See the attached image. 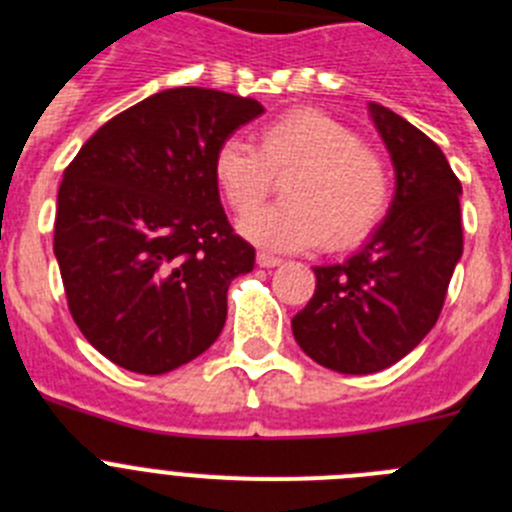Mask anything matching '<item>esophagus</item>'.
I'll return each instance as SVG.
<instances>
[{"label": "esophagus", "instance_id": "1", "mask_svg": "<svg viewBox=\"0 0 512 512\" xmlns=\"http://www.w3.org/2000/svg\"><path fill=\"white\" fill-rule=\"evenodd\" d=\"M256 264H259L261 269H274V266L282 264V259H279V256H271V253L261 251L259 256H256Z\"/></svg>", "mask_w": 512, "mask_h": 512}]
</instances>
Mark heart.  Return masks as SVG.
I'll use <instances>...</instances> for the list:
<instances>
[{
  "mask_svg": "<svg viewBox=\"0 0 512 512\" xmlns=\"http://www.w3.org/2000/svg\"><path fill=\"white\" fill-rule=\"evenodd\" d=\"M287 206L246 212L238 230L253 246L274 253L356 248L374 235L392 207V171L377 148L323 110L287 112L269 122L261 146L241 133L220 140L212 176L233 210H250L270 191L277 175Z\"/></svg>",
  "mask_w": 512,
  "mask_h": 512,
  "instance_id": "b5f03b06",
  "label": "heart"
}]
</instances>
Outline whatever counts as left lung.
Masks as SVG:
<instances>
[{"label": "left lung", "mask_w": 512, "mask_h": 512, "mask_svg": "<svg viewBox=\"0 0 512 512\" xmlns=\"http://www.w3.org/2000/svg\"><path fill=\"white\" fill-rule=\"evenodd\" d=\"M369 112L395 164L390 215L351 259L315 266V295L292 318L302 351L341 374L408 356L436 325L464 251L461 182L441 148L382 104Z\"/></svg>", "instance_id": "1"}]
</instances>
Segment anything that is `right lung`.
<instances>
[{
	"instance_id": "obj_1",
	"label": "right lung",
	"mask_w": 512,
	"mask_h": 512,
	"mask_svg": "<svg viewBox=\"0 0 512 512\" xmlns=\"http://www.w3.org/2000/svg\"><path fill=\"white\" fill-rule=\"evenodd\" d=\"M261 112L251 97L166 89L104 122L63 171L53 253L71 318L122 369L166 374L220 336L256 251L230 228L212 156Z\"/></svg>"
}]
</instances>
